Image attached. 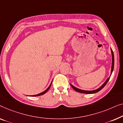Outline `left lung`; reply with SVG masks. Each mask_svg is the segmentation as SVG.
Masks as SVG:
<instances>
[{
	"label": "left lung",
	"instance_id": "1",
	"mask_svg": "<svg viewBox=\"0 0 123 123\" xmlns=\"http://www.w3.org/2000/svg\"><path fill=\"white\" fill-rule=\"evenodd\" d=\"M111 56H112V64H111V74H110V76L109 77H108V79H106V80L105 81V82L104 83V84L100 86V87H98V89H97L96 90H81V89H80L79 88H77L75 86H74L72 85V84H71V87L73 88V89L75 90L76 91H77V92H80V93H83V94H94V93H96L97 92H98V91L101 90L104 88V87L106 85V84H107V82H108V81L110 79V77L111 76V74H112V72L113 71V70H114V53L113 52V50L111 48Z\"/></svg>",
	"mask_w": 123,
	"mask_h": 123
}]
</instances>
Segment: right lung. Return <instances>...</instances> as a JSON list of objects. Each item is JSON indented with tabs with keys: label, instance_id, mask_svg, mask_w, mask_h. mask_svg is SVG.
I'll return each instance as SVG.
<instances>
[{
	"label": "right lung",
	"instance_id": "1",
	"mask_svg": "<svg viewBox=\"0 0 123 123\" xmlns=\"http://www.w3.org/2000/svg\"><path fill=\"white\" fill-rule=\"evenodd\" d=\"M52 81L51 82V84L49 85V86H48V87L47 88V89L46 90H44V91H43V92H41V93H39V94H37V95H31V96H40V95H43V94H44L45 93H46L48 91V90L49 89V88H50V87H51V84H52Z\"/></svg>",
	"mask_w": 123,
	"mask_h": 123
}]
</instances>
